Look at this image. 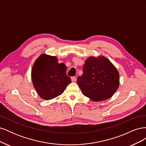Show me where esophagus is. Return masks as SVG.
Segmentation results:
<instances>
[{
    "label": "esophagus",
    "mask_w": 146,
    "mask_h": 146,
    "mask_svg": "<svg viewBox=\"0 0 146 146\" xmlns=\"http://www.w3.org/2000/svg\"><path fill=\"white\" fill-rule=\"evenodd\" d=\"M71 80L72 82H76L77 81V78L76 77H71Z\"/></svg>",
    "instance_id": "obj_1"
}]
</instances>
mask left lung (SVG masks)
<instances>
[{
    "mask_svg": "<svg viewBox=\"0 0 146 146\" xmlns=\"http://www.w3.org/2000/svg\"><path fill=\"white\" fill-rule=\"evenodd\" d=\"M77 83L85 96L94 101H103L111 98L117 91L119 74L106 57L91 56L86 59Z\"/></svg>",
    "mask_w": 146,
    "mask_h": 146,
    "instance_id": "1",
    "label": "left lung"
}]
</instances>
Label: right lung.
<instances>
[{
    "instance_id": "1",
    "label": "right lung",
    "mask_w": 146,
    "mask_h": 146,
    "mask_svg": "<svg viewBox=\"0 0 146 146\" xmlns=\"http://www.w3.org/2000/svg\"><path fill=\"white\" fill-rule=\"evenodd\" d=\"M64 63H58L56 56L42 54L35 61L32 70L34 88L40 98L50 100L60 96L69 83Z\"/></svg>"
}]
</instances>
